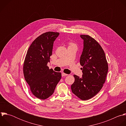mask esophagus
<instances>
[{
    "instance_id": "34e87169",
    "label": "esophagus",
    "mask_w": 126,
    "mask_h": 126,
    "mask_svg": "<svg viewBox=\"0 0 126 126\" xmlns=\"http://www.w3.org/2000/svg\"><path fill=\"white\" fill-rule=\"evenodd\" d=\"M68 74H65V73H62V77H65V76H67Z\"/></svg>"
}]
</instances>
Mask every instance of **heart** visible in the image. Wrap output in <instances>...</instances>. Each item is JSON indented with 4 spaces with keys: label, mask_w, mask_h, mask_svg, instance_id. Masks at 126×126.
Returning a JSON list of instances; mask_svg holds the SVG:
<instances>
[{
    "label": "heart",
    "mask_w": 126,
    "mask_h": 126,
    "mask_svg": "<svg viewBox=\"0 0 126 126\" xmlns=\"http://www.w3.org/2000/svg\"><path fill=\"white\" fill-rule=\"evenodd\" d=\"M69 45H70L69 46H75V44H73V43H69Z\"/></svg>",
    "instance_id": "b5f03b06"
}]
</instances>
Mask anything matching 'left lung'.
<instances>
[{
	"label": "left lung",
	"instance_id": "obj_1",
	"mask_svg": "<svg viewBox=\"0 0 126 126\" xmlns=\"http://www.w3.org/2000/svg\"><path fill=\"white\" fill-rule=\"evenodd\" d=\"M83 48L80 58L83 66L82 75H74V83L71 85L72 93L82 100L89 99L101 89L108 70L105 53L99 43L88 35H81Z\"/></svg>",
	"mask_w": 126,
	"mask_h": 126
}]
</instances>
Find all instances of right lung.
Instances as JSON below:
<instances>
[{"label":"right lung","instance_id":"1","mask_svg":"<svg viewBox=\"0 0 126 126\" xmlns=\"http://www.w3.org/2000/svg\"><path fill=\"white\" fill-rule=\"evenodd\" d=\"M60 33L47 32L37 37L28 48L23 73L34 95L46 99L54 93L62 78L61 72L49 69L47 64L52 55L53 44Z\"/></svg>","mask_w":126,"mask_h":126}]
</instances>
